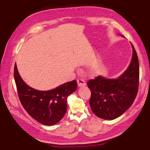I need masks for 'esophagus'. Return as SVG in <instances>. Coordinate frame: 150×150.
<instances>
[{"mask_svg":"<svg viewBox=\"0 0 150 150\" xmlns=\"http://www.w3.org/2000/svg\"><path fill=\"white\" fill-rule=\"evenodd\" d=\"M77 84L78 86L80 88L82 87H85L86 86V82H84V80H82V79H78L77 80Z\"/></svg>","mask_w":150,"mask_h":150,"instance_id":"1","label":"esophagus"}]
</instances>
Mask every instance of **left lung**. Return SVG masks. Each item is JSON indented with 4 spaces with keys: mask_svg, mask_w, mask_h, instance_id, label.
<instances>
[{
    "mask_svg": "<svg viewBox=\"0 0 150 150\" xmlns=\"http://www.w3.org/2000/svg\"><path fill=\"white\" fill-rule=\"evenodd\" d=\"M131 44L133 50L131 62L119 77L108 79L99 75L87 83L91 93V109L100 119L113 120L121 116L132 106L137 94L139 59L135 47Z\"/></svg>",
    "mask_w": 150,
    "mask_h": 150,
    "instance_id": "8db88e82",
    "label": "left lung"
}]
</instances>
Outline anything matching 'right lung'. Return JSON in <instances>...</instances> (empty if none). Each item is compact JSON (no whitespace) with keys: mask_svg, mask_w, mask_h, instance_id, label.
<instances>
[{"mask_svg":"<svg viewBox=\"0 0 150 150\" xmlns=\"http://www.w3.org/2000/svg\"><path fill=\"white\" fill-rule=\"evenodd\" d=\"M14 78L21 104L30 115L40 124L52 126L58 123L67 111V97L75 91L76 81L66 82L47 91L35 90L21 78L15 65Z\"/></svg>","mask_w":150,"mask_h":150,"instance_id":"1","label":"right lung"}]
</instances>
